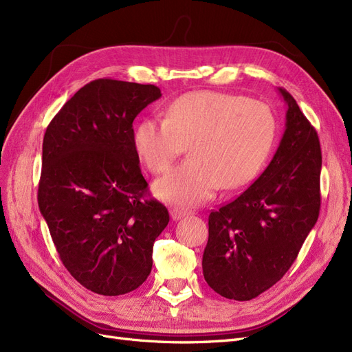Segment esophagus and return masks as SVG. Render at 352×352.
I'll list each match as a JSON object with an SVG mask.
<instances>
[{
  "instance_id": "34e87169",
  "label": "esophagus",
  "mask_w": 352,
  "mask_h": 352,
  "mask_svg": "<svg viewBox=\"0 0 352 352\" xmlns=\"http://www.w3.org/2000/svg\"><path fill=\"white\" fill-rule=\"evenodd\" d=\"M188 214H189V211H188V210H184V208H173V210L170 211V215H172V218H173L175 221L180 220V218L186 217Z\"/></svg>"
}]
</instances>
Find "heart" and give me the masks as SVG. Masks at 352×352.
<instances>
[{
    "mask_svg": "<svg viewBox=\"0 0 352 352\" xmlns=\"http://www.w3.org/2000/svg\"><path fill=\"white\" fill-rule=\"evenodd\" d=\"M276 140L271 107L245 96L192 91L177 98L166 119L147 118L135 128L138 155L153 173H164L185 151L189 157L154 185L160 199L193 205L221 188L237 189L256 179Z\"/></svg>",
    "mask_w": 352,
    "mask_h": 352,
    "instance_id": "b5f03b06",
    "label": "heart"
}]
</instances>
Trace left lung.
Wrapping results in <instances>:
<instances>
[{
	"label": "left lung",
	"instance_id": "obj_1",
	"mask_svg": "<svg viewBox=\"0 0 352 352\" xmlns=\"http://www.w3.org/2000/svg\"><path fill=\"white\" fill-rule=\"evenodd\" d=\"M271 163L253 184L208 217L202 256L205 281L220 296L248 301L292 268L320 210L322 151L318 132L294 98Z\"/></svg>",
	"mask_w": 352,
	"mask_h": 352
}]
</instances>
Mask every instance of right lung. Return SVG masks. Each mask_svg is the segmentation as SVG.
Returning <instances> with one entry per match:
<instances>
[{
  "label": "right lung",
  "instance_id": "obj_1",
  "mask_svg": "<svg viewBox=\"0 0 352 352\" xmlns=\"http://www.w3.org/2000/svg\"><path fill=\"white\" fill-rule=\"evenodd\" d=\"M160 98L153 84L94 80L45 132L39 210L68 272L96 294H126L147 280L168 224L164 205L147 198L132 128Z\"/></svg>",
  "mask_w": 352,
  "mask_h": 352
}]
</instances>
